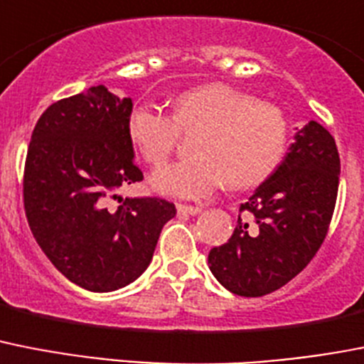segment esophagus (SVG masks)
Masks as SVG:
<instances>
[{"mask_svg":"<svg viewBox=\"0 0 364 364\" xmlns=\"http://www.w3.org/2000/svg\"><path fill=\"white\" fill-rule=\"evenodd\" d=\"M203 208L198 206H188V204H176V212L182 213V215H197L200 213Z\"/></svg>","mask_w":364,"mask_h":364,"instance_id":"esophagus-1","label":"esophagus"}]
</instances>
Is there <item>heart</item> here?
<instances>
[{"label":"heart","mask_w":364,"mask_h":364,"mask_svg":"<svg viewBox=\"0 0 364 364\" xmlns=\"http://www.w3.org/2000/svg\"><path fill=\"white\" fill-rule=\"evenodd\" d=\"M193 129H200L193 139L197 156L158 169L151 176L158 193L203 198L228 180L234 188H254L278 169L287 151L284 112L225 82L178 93L173 99V116L151 102H138L127 116L130 144L154 167L169 158L180 130Z\"/></svg>","instance_id":"b5f03b06"}]
</instances>
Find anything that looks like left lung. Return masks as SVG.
Returning <instances> with one entry per match:
<instances>
[{"instance_id": "8db88e82", "label": "left lung", "mask_w": 364, "mask_h": 364, "mask_svg": "<svg viewBox=\"0 0 364 364\" xmlns=\"http://www.w3.org/2000/svg\"><path fill=\"white\" fill-rule=\"evenodd\" d=\"M338 175L333 136L309 121L278 169L241 204L245 215L232 237L208 254L217 282L239 296H263L302 272L328 234Z\"/></svg>"}]
</instances>
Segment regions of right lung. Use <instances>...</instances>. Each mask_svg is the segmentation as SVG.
<instances>
[{"label": "right lung", "instance_id": "add662e5", "mask_svg": "<svg viewBox=\"0 0 364 364\" xmlns=\"http://www.w3.org/2000/svg\"><path fill=\"white\" fill-rule=\"evenodd\" d=\"M132 99L92 86L53 102L31 136L23 204L36 243L58 272L93 293H108L144 274L167 220L164 198H121V186L144 180L127 136Z\"/></svg>", "mask_w": 364, "mask_h": 364}]
</instances>
